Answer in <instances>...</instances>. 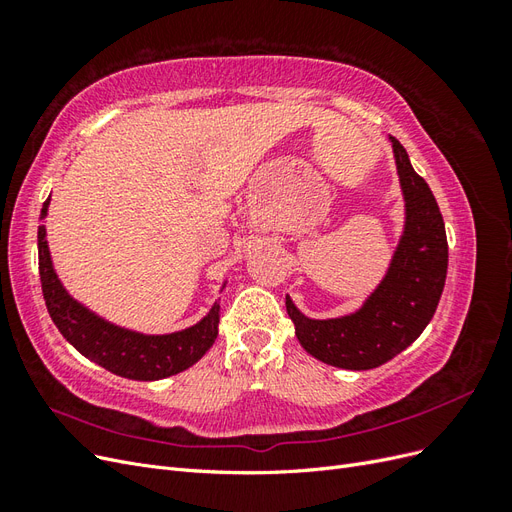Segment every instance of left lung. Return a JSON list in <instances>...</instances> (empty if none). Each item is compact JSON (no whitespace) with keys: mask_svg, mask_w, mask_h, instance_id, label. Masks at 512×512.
<instances>
[{"mask_svg":"<svg viewBox=\"0 0 512 512\" xmlns=\"http://www.w3.org/2000/svg\"><path fill=\"white\" fill-rule=\"evenodd\" d=\"M404 196V230L380 284L346 316L309 318L286 297L299 344L314 359L342 369H374L404 352L425 331L440 303L448 243L440 207L416 175L406 149L389 136Z\"/></svg>","mask_w":512,"mask_h":512,"instance_id":"left-lung-1","label":"left lung"}]
</instances>
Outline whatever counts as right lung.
<instances>
[{
	"label": "right lung",
	"instance_id": "right-lung-1",
	"mask_svg": "<svg viewBox=\"0 0 512 512\" xmlns=\"http://www.w3.org/2000/svg\"><path fill=\"white\" fill-rule=\"evenodd\" d=\"M51 196L42 205L38 226V265L46 309L59 333L89 361L113 371L115 376L130 380H162L192 367L205 356L218 337L220 299L211 305L207 316L188 329L164 335H149L98 316L87 305L76 301L61 284L53 267V258L46 241L44 218L49 213ZM226 288V280L220 292Z\"/></svg>",
	"mask_w": 512,
	"mask_h": 512
}]
</instances>
